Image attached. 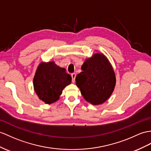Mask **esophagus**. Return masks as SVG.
<instances>
[{
    "label": "esophagus",
    "mask_w": 151,
    "mask_h": 151,
    "mask_svg": "<svg viewBox=\"0 0 151 151\" xmlns=\"http://www.w3.org/2000/svg\"><path fill=\"white\" fill-rule=\"evenodd\" d=\"M71 76H72V81L73 83L75 82V79H76V74L75 73H72L71 74Z\"/></svg>",
    "instance_id": "34e87169"
}]
</instances>
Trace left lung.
<instances>
[{"mask_svg":"<svg viewBox=\"0 0 151 151\" xmlns=\"http://www.w3.org/2000/svg\"><path fill=\"white\" fill-rule=\"evenodd\" d=\"M77 75L76 84L84 99L93 105L102 104L112 94L116 78L111 64L104 55L97 53L87 59Z\"/></svg>","mask_w":151,"mask_h":151,"instance_id":"1","label":"left lung"}]
</instances>
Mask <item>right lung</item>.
I'll list each match as a JSON object with an SVG mask.
<instances>
[{"label":"right lung","mask_w":151,"mask_h":151,"mask_svg":"<svg viewBox=\"0 0 151 151\" xmlns=\"http://www.w3.org/2000/svg\"><path fill=\"white\" fill-rule=\"evenodd\" d=\"M72 78L63 68L54 62L40 63L36 72L33 85L40 100L51 104L60 98L62 91L71 83Z\"/></svg>","instance_id":"obj_1"}]
</instances>
